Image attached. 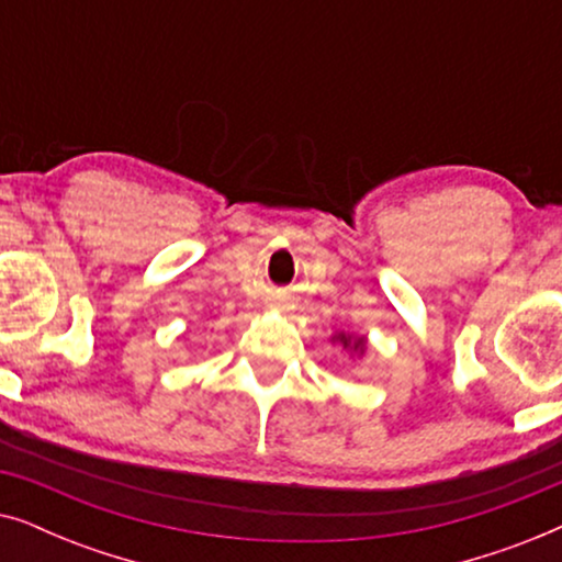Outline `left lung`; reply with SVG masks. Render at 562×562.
<instances>
[{
	"mask_svg": "<svg viewBox=\"0 0 562 562\" xmlns=\"http://www.w3.org/2000/svg\"><path fill=\"white\" fill-rule=\"evenodd\" d=\"M333 340L335 342H340L345 350H350V356H366V350H368V340L366 337H360V335H348V333H337V335H333Z\"/></svg>",
	"mask_w": 562,
	"mask_h": 562,
	"instance_id": "left-lung-1",
	"label": "left lung"
}]
</instances>
